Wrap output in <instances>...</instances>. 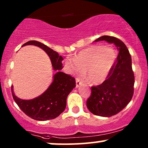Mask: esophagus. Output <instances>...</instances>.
Returning <instances> with one entry per match:
<instances>
[{
	"instance_id": "esophagus-1",
	"label": "esophagus",
	"mask_w": 148,
	"mask_h": 148,
	"mask_svg": "<svg viewBox=\"0 0 148 148\" xmlns=\"http://www.w3.org/2000/svg\"><path fill=\"white\" fill-rule=\"evenodd\" d=\"M82 84V82L79 79V78H77L76 79V86L77 88L79 87V86H81Z\"/></svg>"
}]
</instances>
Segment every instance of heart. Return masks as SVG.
Listing matches in <instances>:
<instances>
[{
  "label": "heart",
  "instance_id": "obj_1",
  "mask_svg": "<svg viewBox=\"0 0 148 148\" xmlns=\"http://www.w3.org/2000/svg\"><path fill=\"white\" fill-rule=\"evenodd\" d=\"M116 59V53L112 47L94 45L82 50L74 57L67 58L65 64L73 74L86 77L92 84H100L108 77Z\"/></svg>",
  "mask_w": 148,
  "mask_h": 148
}]
</instances>
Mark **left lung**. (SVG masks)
Returning a JSON list of instances; mask_svg holds the SVG:
<instances>
[{"label":"left lung","mask_w":148,"mask_h":148,"mask_svg":"<svg viewBox=\"0 0 148 148\" xmlns=\"http://www.w3.org/2000/svg\"><path fill=\"white\" fill-rule=\"evenodd\" d=\"M100 40L114 44L119 55L106 80L100 85L91 87V95L86 105L93 114L110 117L121 112L131 101L135 78L131 58L126 45L119 38L110 36H103L95 41Z\"/></svg>","instance_id":"8db88e82"}]
</instances>
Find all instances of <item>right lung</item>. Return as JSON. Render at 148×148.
<instances>
[{
	"mask_svg": "<svg viewBox=\"0 0 148 148\" xmlns=\"http://www.w3.org/2000/svg\"><path fill=\"white\" fill-rule=\"evenodd\" d=\"M28 45H36L44 50L49 56L53 69L58 72L53 76L49 87L39 96L32 100H22L14 95L12 86V97L22 111L32 119L38 121L55 119L65 110L68 95L76 87L75 79L60 71L63 68V58L56 51L36 40H29L22 46Z\"/></svg>",
	"mask_w": 148,
	"mask_h": 148,
	"instance_id": "1",
	"label": "right lung"
}]
</instances>
